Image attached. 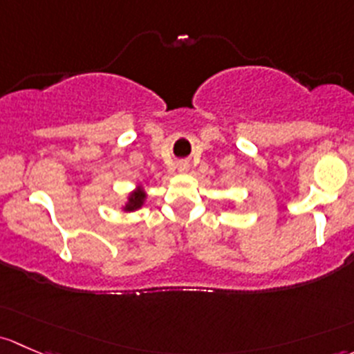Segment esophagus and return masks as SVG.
<instances>
[{"mask_svg":"<svg viewBox=\"0 0 354 354\" xmlns=\"http://www.w3.org/2000/svg\"><path fill=\"white\" fill-rule=\"evenodd\" d=\"M178 170H180V172H187L189 163L187 162H178Z\"/></svg>","mask_w":354,"mask_h":354,"instance_id":"34e87169","label":"esophagus"}]
</instances>
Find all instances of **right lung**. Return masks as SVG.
Segmentation results:
<instances>
[{
  "label": "right lung",
  "instance_id": "add662e5",
  "mask_svg": "<svg viewBox=\"0 0 354 354\" xmlns=\"http://www.w3.org/2000/svg\"><path fill=\"white\" fill-rule=\"evenodd\" d=\"M147 198L148 194L147 191H145V185L140 182V184H138V189H134V191H131L129 194H127L121 209L124 213H133V211L141 209V207L145 206V203H147Z\"/></svg>",
  "mask_w": 354,
  "mask_h": 354
}]
</instances>
